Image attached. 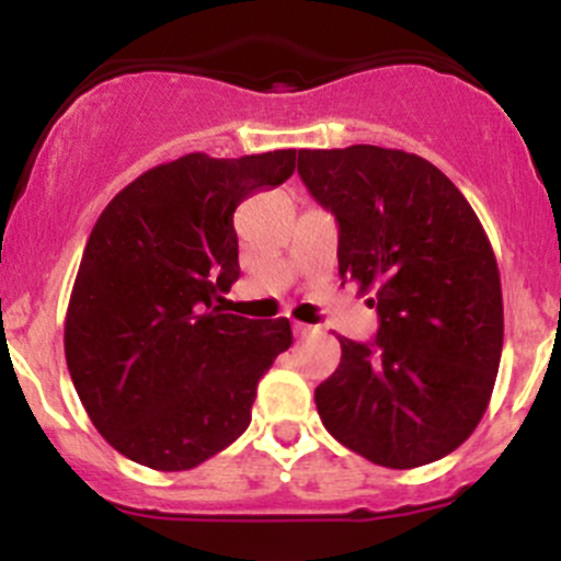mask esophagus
Instances as JSON below:
<instances>
[{
  "label": "esophagus",
  "mask_w": 561,
  "mask_h": 561,
  "mask_svg": "<svg viewBox=\"0 0 561 561\" xmlns=\"http://www.w3.org/2000/svg\"><path fill=\"white\" fill-rule=\"evenodd\" d=\"M312 331H314V328L307 325V322H293V333H296L298 339L309 336V333H312Z\"/></svg>",
  "instance_id": "34e87169"
}]
</instances>
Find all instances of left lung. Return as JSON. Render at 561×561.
Wrapping results in <instances>:
<instances>
[{
    "label": "left lung",
    "mask_w": 561,
    "mask_h": 561,
    "mask_svg": "<svg viewBox=\"0 0 561 561\" xmlns=\"http://www.w3.org/2000/svg\"><path fill=\"white\" fill-rule=\"evenodd\" d=\"M298 173L339 222V276L380 314L375 344L339 336V369L314 390L322 426L390 469L454 454L489 407L505 336L478 214L439 168L401 149H301Z\"/></svg>",
    "instance_id": "8db88e82"
}]
</instances>
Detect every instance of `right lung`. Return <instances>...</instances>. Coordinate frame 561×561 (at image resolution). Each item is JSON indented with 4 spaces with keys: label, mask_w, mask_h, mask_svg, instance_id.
Returning <instances> with one entry per match:
<instances>
[{
    "label": "right lung",
    "mask_w": 561,
    "mask_h": 561,
    "mask_svg": "<svg viewBox=\"0 0 561 561\" xmlns=\"http://www.w3.org/2000/svg\"><path fill=\"white\" fill-rule=\"evenodd\" d=\"M296 171V149L157 165L100 214L72 285L65 355L111 448L160 472L217 456L247 432L257 382L293 344L290 320L228 314L239 279L233 211Z\"/></svg>",
    "instance_id": "1"
}]
</instances>
